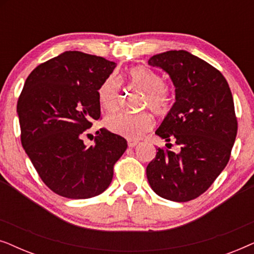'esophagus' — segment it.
<instances>
[{
    "label": "esophagus",
    "mask_w": 254,
    "mask_h": 254,
    "mask_svg": "<svg viewBox=\"0 0 254 254\" xmlns=\"http://www.w3.org/2000/svg\"><path fill=\"white\" fill-rule=\"evenodd\" d=\"M138 144L137 141H133V140H128V147L129 148H135Z\"/></svg>",
    "instance_id": "esophagus-1"
}]
</instances>
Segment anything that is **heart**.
Masks as SVG:
<instances>
[{
  "label": "heart",
  "instance_id": "heart-1",
  "mask_svg": "<svg viewBox=\"0 0 254 254\" xmlns=\"http://www.w3.org/2000/svg\"><path fill=\"white\" fill-rule=\"evenodd\" d=\"M128 81L134 88L145 93L144 106L155 114L163 116L171 107V99L165 90V82L158 72L145 67H136L128 71ZM120 96V79L111 75L98 90V99L107 112L117 110ZM105 125L111 131L130 140L140 138L152 127V119L147 113L117 112L106 117Z\"/></svg>",
  "mask_w": 254,
  "mask_h": 254
}]
</instances>
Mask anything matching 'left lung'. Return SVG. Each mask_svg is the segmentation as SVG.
<instances>
[{
	"label": "left lung",
	"instance_id": "left-lung-1",
	"mask_svg": "<svg viewBox=\"0 0 254 254\" xmlns=\"http://www.w3.org/2000/svg\"><path fill=\"white\" fill-rule=\"evenodd\" d=\"M148 64L175 85L176 102L155 134L180 151L158 148L147 178L157 195L185 202L206 192L228 164L237 135L234 99L224 76L190 52L156 54Z\"/></svg>",
	"mask_w": 254,
	"mask_h": 254
}]
</instances>
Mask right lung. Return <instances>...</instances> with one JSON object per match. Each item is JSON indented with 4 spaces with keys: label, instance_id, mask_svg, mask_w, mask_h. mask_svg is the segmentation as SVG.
I'll list each match as a JSON object with an SVG mask.
<instances>
[{
    "label": "right lung",
    "instance_id": "1",
    "mask_svg": "<svg viewBox=\"0 0 254 254\" xmlns=\"http://www.w3.org/2000/svg\"><path fill=\"white\" fill-rule=\"evenodd\" d=\"M117 64L65 51L38 65L17 103L22 145L43 182L59 195L89 199L110 186L127 149L119 135L100 129L88 147L82 134L100 118L98 90Z\"/></svg>",
    "mask_w": 254,
    "mask_h": 254
}]
</instances>
